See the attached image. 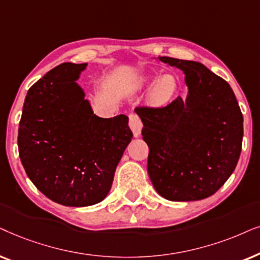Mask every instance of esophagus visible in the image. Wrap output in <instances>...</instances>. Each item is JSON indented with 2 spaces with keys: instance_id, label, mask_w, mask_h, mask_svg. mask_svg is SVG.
Returning a JSON list of instances; mask_svg holds the SVG:
<instances>
[{
  "instance_id": "obj_1",
  "label": "esophagus",
  "mask_w": 260,
  "mask_h": 260,
  "mask_svg": "<svg viewBox=\"0 0 260 260\" xmlns=\"http://www.w3.org/2000/svg\"><path fill=\"white\" fill-rule=\"evenodd\" d=\"M128 124H129L131 129L134 134V137H139L141 133V128H143V122H141L140 117L137 115V114H129L128 115Z\"/></svg>"
}]
</instances>
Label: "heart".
I'll return each instance as SVG.
<instances>
[{"label": "heart", "mask_w": 260, "mask_h": 260, "mask_svg": "<svg viewBox=\"0 0 260 260\" xmlns=\"http://www.w3.org/2000/svg\"><path fill=\"white\" fill-rule=\"evenodd\" d=\"M176 90H177V84H176L175 78L171 76H166L155 84L152 91V98L157 102H166L175 95Z\"/></svg>", "instance_id": "obj_1"}]
</instances>
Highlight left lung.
<instances>
[{
  "mask_svg": "<svg viewBox=\"0 0 260 260\" xmlns=\"http://www.w3.org/2000/svg\"><path fill=\"white\" fill-rule=\"evenodd\" d=\"M159 59L184 72L189 95L164 107L136 108L148 145V176L166 200L207 199L226 183L238 164L243 113L230 84L203 64Z\"/></svg>",
  "mask_w": 260,
  "mask_h": 260,
  "instance_id": "8db88e82",
  "label": "left lung"
}]
</instances>
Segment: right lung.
<instances>
[{
	"mask_svg": "<svg viewBox=\"0 0 260 260\" xmlns=\"http://www.w3.org/2000/svg\"><path fill=\"white\" fill-rule=\"evenodd\" d=\"M86 63H63L27 92L19 123V155L33 184L63 206L85 207L108 195L133 138L128 117L96 116L76 79Z\"/></svg>",
	"mask_w": 260,
	"mask_h": 260,
	"instance_id": "obj_1",
	"label": "right lung"
}]
</instances>
